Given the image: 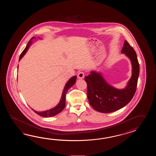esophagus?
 <instances>
[{"label": "esophagus", "mask_w": 156, "mask_h": 156, "mask_svg": "<svg viewBox=\"0 0 156 156\" xmlns=\"http://www.w3.org/2000/svg\"><path fill=\"white\" fill-rule=\"evenodd\" d=\"M77 76H78L79 79H83L84 76H85L84 73L83 72H80L77 74Z\"/></svg>", "instance_id": "34e87169"}]
</instances>
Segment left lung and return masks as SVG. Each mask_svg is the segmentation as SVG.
I'll list each match as a JSON object with an SVG mask.
<instances>
[{"label": "left lung", "instance_id": "obj_1", "mask_svg": "<svg viewBox=\"0 0 156 156\" xmlns=\"http://www.w3.org/2000/svg\"><path fill=\"white\" fill-rule=\"evenodd\" d=\"M122 53L131 61L132 74L125 88L118 89L109 85L101 73L95 71L85 77L87 85V98L90 105L101 113L115 112L126 106L132 99L136 93L139 74V65L136 51L125 41Z\"/></svg>", "mask_w": 156, "mask_h": 156}]
</instances>
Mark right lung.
<instances>
[{
  "label": "right lung",
  "instance_id": "right-lung-1",
  "mask_svg": "<svg viewBox=\"0 0 156 156\" xmlns=\"http://www.w3.org/2000/svg\"><path fill=\"white\" fill-rule=\"evenodd\" d=\"M35 38H36V37H33L30 40V41L28 42V43L27 44L26 47L25 48V49L23 50V51L20 54L19 61H20L21 60V58L26 54L27 51L29 49L30 46L32 43V41H33V39H35ZM38 38L41 39L40 37H38ZM76 78V76H74L72 77L67 82L65 86V87L63 89V92H62V96H61V100H60V102L57 105V106L54 107L53 108L51 109L48 110H46V111H43V112H37V111H35V110H34L33 109L32 110L35 113L37 114L38 115H40V116H43V117H46V118L55 116V115H56L57 114H58V113H60V112H61L63 110L64 108L65 107V101H66V95L67 91L69 90V89H70L71 87H72L75 83Z\"/></svg>",
  "mask_w": 156,
  "mask_h": 156
}]
</instances>
